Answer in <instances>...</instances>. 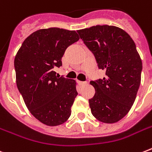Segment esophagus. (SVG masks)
Listing matches in <instances>:
<instances>
[{"mask_svg":"<svg viewBox=\"0 0 152 152\" xmlns=\"http://www.w3.org/2000/svg\"><path fill=\"white\" fill-rule=\"evenodd\" d=\"M88 83L87 81H79V84L81 86H83V85H86Z\"/></svg>","mask_w":152,"mask_h":152,"instance_id":"obj_1","label":"esophagus"}]
</instances>
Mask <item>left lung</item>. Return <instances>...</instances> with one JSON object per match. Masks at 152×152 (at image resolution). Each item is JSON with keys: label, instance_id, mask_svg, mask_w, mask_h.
<instances>
[{"label": "left lung", "instance_id": "obj_1", "mask_svg": "<svg viewBox=\"0 0 152 152\" xmlns=\"http://www.w3.org/2000/svg\"><path fill=\"white\" fill-rule=\"evenodd\" d=\"M95 56L102 80L91 81L95 94L89 99L91 110L103 123L118 122L125 117L137 97L141 80L142 61L136 44L124 30L97 25L77 31Z\"/></svg>", "mask_w": 152, "mask_h": 152}]
</instances>
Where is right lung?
I'll use <instances>...</instances> for the list:
<instances>
[{"label": "right lung", "mask_w": 152, "mask_h": 152, "mask_svg": "<svg viewBox=\"0 0 152 152\" xmlns=\"http://www.w3.org/2000/svg\"><path fill=\"white\" fill-rule=\"evenodd\" d=\"M80 39L75 31L50 27L30 34L15 57L18 90L32 115L49 126L64 123L78 93L74 80L56 76L68 46Z\"/></svg>", "instance_id": "1"}]
</instances>
